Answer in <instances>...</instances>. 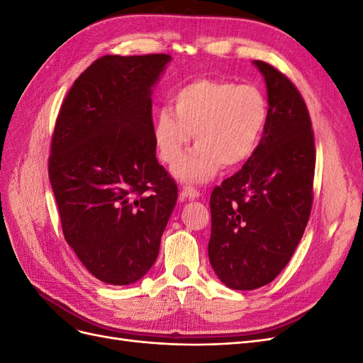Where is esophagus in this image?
Returning a JSON list of instances; mask_svg holds the SVG:
<instances>
[{
    "label": "esophagus",
    "mask_w": 363,
    "mask_h": 363,
    "mask_svg": "<svg viewBox=\"0 0 363 363\" xmlns=\"http://www.w3.org/2000/svg\"><path fill=\"white\" fill-rule=\"evenodd\" d=\"M182 194L186 196V199H189V200H195V199H199V196H200V192L196 191L195 188H192V186H184Z\"/></svg>",
    "instance_id": "34e87169"
}]
</instances>
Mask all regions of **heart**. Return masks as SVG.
<instances>
[{
  "label": "heart",
  "mask_w": 363,
  "mask_h": 363,
  "mask_svg": "<svg viewBox=\"0 0 363 363\" xmlns=\"http://www.w3.org/2000/svg\"><path fill=\"white\" fill-rule=\"evenodd\" d=\"M172 110L155 121V144L162 162L174 164L190 143L197 147L172 168L186 183L213 179L224 164L238 169L257 151L268 124V103L259 87L221 79H196L172 95Z\"/></svg>",
  "instance_id": "heart-1"
}]
</instances>
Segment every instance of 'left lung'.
<instances>
[{"mask_svg": "<svg viewBox=\"0 0 363 363\" xmlns=\"http://www.w3.org/2000/svg\"><path fill=\"white\" fill-rule=\"evenodd\" d=\"M268 91V124L242 169L211 195L208 260L225 286H265L288 265L313 203L315 139L309 111L295 84L255 60Z\"/></svg>", "mask_w": 363, "mask_h": 363, "instance_id": "1", "label": "left lung"}]
</instances>
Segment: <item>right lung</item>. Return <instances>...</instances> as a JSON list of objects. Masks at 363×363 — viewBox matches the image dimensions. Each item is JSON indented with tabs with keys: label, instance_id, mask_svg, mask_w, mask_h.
I'll list each match as a JSON object with an SVG mask.
<instances>
[{
	"label": "right lung",
	"instance_id": "add662e5",
	"mask_svg": "<svg viewBox=\"0 0 363 363\" xmlns=\"http://www.w3.org/2000/svg\"><path fill=\"white\" fill-rule=\"evenodd\" d=\"M169 54L103 56L57 115L48 175L63 236L92 276L135 283L156 262L177 184L156 159L151 89Z\"/></svg>",
	"mask_w": 363,
	"mask_h": 363
}]
</instances>
